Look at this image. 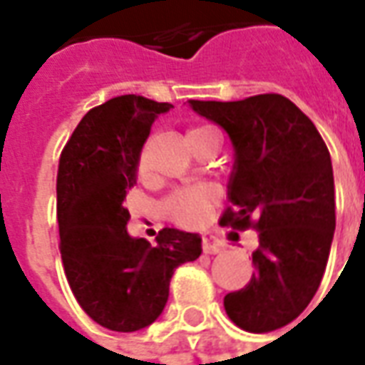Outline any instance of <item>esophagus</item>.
I'll return each mask as SVG.
<instances>
[{"label":"esophagus","mask_w":365,"mask_h":365,"mask_svg":"<svg viewBox=\"0 0 365 365\" xmlns=\"http://www.w3.org/2000/svg\"><path fill=\"white\" fill-rule=\"evenodd\" d=\"M225 250V245L222 240H219L217 237H213L211 232H205L203 235V252L205 254H219Z\"/></svg>","instance_id":"obj_1"}]
</instances>
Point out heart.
<instances>
[{"instance_id": "obj_1", "label": "heart", "mask_w": 365, "mask_h": 365, "mask_svg": "<svg viewBox=\"0 0 365 365\" xmlns=\"http://www.w3.org/2000/svg\"><path fill=\"white\" fill-rule=\"evenodd\" d=\"M211 128L205 127H191L187 130V144L195 138V136L209 133ZM135 172L138 178H144L148 174V160H146V148H140L136 154L135 160ZM217 201V190L213 185L207 183H199V185H191V187H182L170 193L164 203H162V213L168 221L175 222L180 227H187V229H195L201 227L207 221V215L211 211V207Z\"/></svg>"}]
</instances>
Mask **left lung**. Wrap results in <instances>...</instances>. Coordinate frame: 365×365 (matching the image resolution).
I'll return each instance as SVG.
<instances>
[{"label": "left lung", "instance_id": "8db88e82", "mask_svg": "<svg viewBox=\"0 0 365 365\" xmlns=\"http://www.w3.org/2000/svg\"><path fill=\"white\" fill-rule=\"evenodd\" d=\"M235 146L230 207L222 227L258 230L256 274L225 297V311L248 332L295 321L321 285L336 227L334 175L313 120L279 93L240 101H195Z\"/></svg>", "mask_w": 365, "mask_h": 365}]
</instances>
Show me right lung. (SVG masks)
<instances>
[{"label": "right lung", "instance_id": "obj_1", "mask_svg": "<svg viewBox=\"0 0 365 365\" xmlns=\"http://www.w3.org/2000/svg\"><path fill=\"white\" fill-rule=\"evenodd\" d=\"M172 103L113 97L83 115L60 154L56 213L62 266L76 301L97 324L135 332L166 307L174 269L201 256L193 232L162 229L158 245L127 232L123 205L136 183L135 160Z\"/></svg>", "mask_w": 365, "mask_h": 365}]
</instances>
